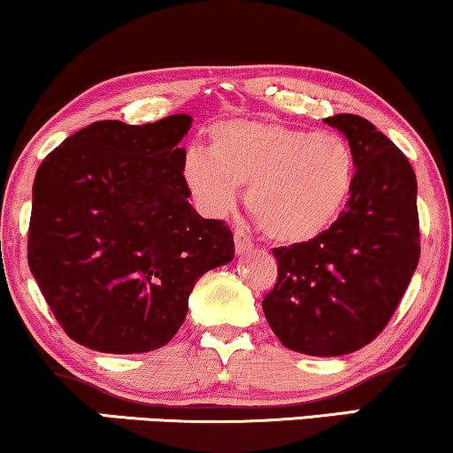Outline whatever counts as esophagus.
<instances>
[{
  "mask_svg": "<svg viewBox=\"0 0 453 453\" xmlns=\"http://www.w3.org/2000/svg\"><path fill=\"white\" fill-rule=\"evenodd\" d=\"M234 247H236V253L242 255L247 250L253 249V241L249 238V234L244 230H236L234 232Z\"/></svg>",
  "mask_w": 453,
  "mask_h": 453,
  "instance_id": "34e87169",
  "label": "esophagus"
}]
</instances>
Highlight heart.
<instances>
[{
  "label": "heart",
  "mask_w": 453,
  "mask_h": 453,
  "mask_svg": "<svg viewBox=\"0 0 453 453\" xmlns=\"http://www.w3.org/2000/svg\"><path fill=\"white\" fill-rule=\"evenodd\" d=\"M181 179L198 209L226 217L247 188L259 230L282 244L312 242L331 230L357 179L352 145L337 133L276 119H226L209 130V151L188 150Z\"/></svg>",
  "instance_id": "1"
}]
</instances>
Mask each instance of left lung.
I'll use <instances>...</instances> for the list:
<instances>
[{"mask_svg":"<svg viewBox=\"0 0 453 453\" xmlns=\"http://www.w3.org/2000/svg\"><path fill=\"white\" fill-rule=\"evenodd\" d=\"M357 156L340 219L312 242L274 249L279 282L264 314L288 350L342 357L382 334L419 259L418 181L405 154L369 119L337 113Z\"/></svg>","mask_w":453,"mask_h":453,"instance_id":"1","label":"left lung"}]
</instances>
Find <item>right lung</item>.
<instances>
[{"instance_id":"obj_1","label":"right lung","mask_w":453,"mask_h":453,"mask_svg":"<svg viewBox=\"0 0 453 453\" xmlns=\"http://www.w3.org/2000/svg\"><path fill=\"white\" fill-rule=\"evenodd\" d=\"M185 113L130 127L103 119L46 156L34 181L27 257L71 340L96 352L157 350L234 236L203 219L181 179Z\"/></svg>"}]
</instances>
